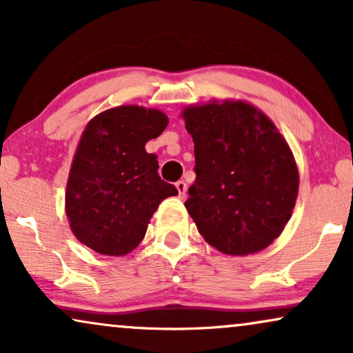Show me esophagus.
<instances>
[{
    "label": "esophagus",
    "instance_id": "34e87169",
    "mask_svg": "<svg viewBox=\"0 0 353 353\" xmlns=\"http://www.w3.org/2000/svg\"><path fill=\"white\" fill-rule=\"evenodd\" d=\"M175 186H176V190H178V196H180L181 197V199H183V197H185L186 196V191H188V185H186V183L185 181H176L175 183Z\"/></svg>",
    "mask_w": 353,
    "mask_h": 353
}]
</instances>
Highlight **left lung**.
Wrapping results in <instances>:
<instances>
[{"mask_svg":"<svg viewBox=\"0 0 353 353\" xmlns=\"http://www.w3.org/2000/svg\"><path fill=\"white\" fill-rule=\"evenodd\" d=\"M181 117L196 157L185 205L199 233L226 255L268 248L299 194L297 163L286 139L262 110L241 99L190 105Z\"/></svg>","mask_w":353,"mask_h":353,"instance_id":"left-lung-1","label":"left lung"}]
</instances>
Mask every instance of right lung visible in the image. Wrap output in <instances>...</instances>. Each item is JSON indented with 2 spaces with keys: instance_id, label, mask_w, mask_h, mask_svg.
<instances>
[{
  "instance_id": "obj_1",
  "label": "right lung",
  "mask_w": 353,
  "mask_h": 353,
  "mask_svg": "<svg viewBox=\"0 0 353 353\" xmlns=\"http://www.w3.org/2000/svg\"><path fill=\"white\" fill-rule=\"evenodd\" d=\"M168 125L162 110L119 105L90 120L81 133L65 190L75 238L94 252L120 257L138 248L159 204L176 188L159 176L146 143Z\"/></svg>"
}]
</instances>
